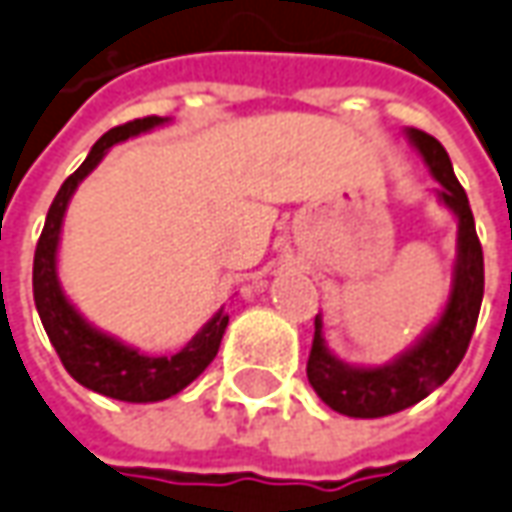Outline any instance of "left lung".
I'll return each instance as SVG.
<instances>
[{
	"label": "left lung",
	"mask_w": 512,
	"mask_h": 512,
	"mask_svg": "<svg viewBox=\"0 0 512 512\" xmlns=\"http://www.w3.org/2000/svg\"><path fill=\"white\" fill-rule=\"evenodd\" d=\"M411 146L420 152L431 177L440 183L437 197L456 216V259L451 273V293L440 318L423 335L400 352L397 358L380 366H355L329 352L324 341V321L315 315L307 377L315 394L332 411L360 420H375L397 414L403 408L420 403L423 397L440 389L454 375L459 360L465 358L471 344L482 296H485V259L473 225L471 202L459 185L451 166V157L437 137L420 129H406Z\"/></svg>",
	"instance_id": "8db88e82"
}]
</instances>
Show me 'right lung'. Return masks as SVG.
<instances>
[{
	"label": "right lung",
	"instance_id": "add662e5",
	"mask_svg": "<svg viewBox=\"0 0 512 512\" xmlns=\"http://www.w3.org/2000/svg\"><path fill=\"white\" fill-rule=\"evenodd\" d=\"M168 123V118H137L109 129L87 154V160L70 174L58 188L56 200L47 211V222L36 245L33 259V298L39 310L44 332L50 344L56 346L58 358L84 389L104 394L123 403H157L183 392L191 380L208 369L216 358L222 335L228 327V312L219 310L205 327L177 352V355H146L135 346L123 344L115 335H106L104 329L92 327L81 312L64 296L58 281V242H61V225L70 205L75 188L84 183L95 166L106 157V152L129 137L152 132L157 126Z\"/></svg>",
	"mask_w": 512,
	"mask_h": 512
}]
</instances>
